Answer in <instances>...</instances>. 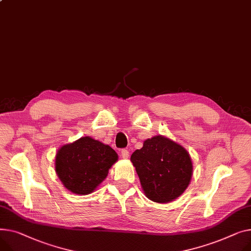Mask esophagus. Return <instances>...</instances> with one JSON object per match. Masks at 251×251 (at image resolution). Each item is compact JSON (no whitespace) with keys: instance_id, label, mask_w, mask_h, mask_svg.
Masks as SVG:
<instances>
[{"instance_id":"obj_1","label":"esophagus","mask_w":251,"mask_h":251,"mask_svg":"<svg viewBox=\"0 0 251 251\" xmlns=\"http://www.w3.org/2000/svg\"><path fill=\"white\" fill-rule=\"evenodd\" d=\"M121 156H122V158H124V159H127L128 157H129V151L127 149H122L121 150Z\"/></svg>"}]
</instances>
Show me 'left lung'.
<instances>
[{"label": "left lung", "instance_id": "obj_1", "mask_svg": "<svg viewBox=\"0 0 251 251\" xmlns=\"http://www.w3.org/2000/svg\"><path fill=\"white\" fill-rule=\"evenodd\" d=\"M133 163L145 196L152 202L166 204L189 187L193 161L188 150L169 137L156 135L132 153Z\"/></svg>", "mask_w": 251, "mask_h": 251}]
</instances>
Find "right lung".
<instances>
[{
    "label": "right lung",
    "mask_w": 251,
    "mask_h": 251,
    "mask_svg": "<svg viewBox=\"0 0 251 251\" xmlns=\"http://www.w3.org/2000/svg\"><path fill=\"white\" fill-rule=\"evenodd\" d=\"M118 160L115 150L90 136L62 145L55 155V172L65 189L85 196L101 185Z\"/></svg>",
    "instance_id": "right-lung-1"
}]
</instances>
